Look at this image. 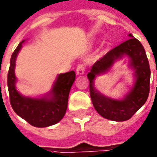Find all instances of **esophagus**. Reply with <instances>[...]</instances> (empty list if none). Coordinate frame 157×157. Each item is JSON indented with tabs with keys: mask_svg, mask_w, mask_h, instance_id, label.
<instances>
[{
	"mask_svg": "<svg viewBox=\"0 0 157 157\" xmlns=\"http://www.w3.org/2000/svg\"><path fill=\"white\" fill-rule=\"evenodd\" d=\"M85 72V65L81 63L76 67V74L77 75H83Z\"/></svg>",
	"mask_w": 157,
	"mask_h": 157,
	"instance_id": "obj_1",
	"label": "esophagus"
}]
</instances>
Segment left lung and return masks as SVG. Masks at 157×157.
<instances>
[{"label":"left lung","mask_w":157,"mask_h":157,"mask_svg":"<svg viewBox=\"0 0 157 157\" xmlns=\"http://www.w3.org/2000/svg\"><path fill=\"white\" fill-rule=\"evenodd\" d=\"M129 39L97 61L87 74L90 97L97 113L105 119L119 122L131 119L145 103L150 93V69L144 48L132 34H129ZM124 56L130 58L129 66L135 71V83L123 100H115L99 92L93 82L96 75L108 71L115 60Z\"/></svg>","instance_id":"8db88e82"}]
</instances>
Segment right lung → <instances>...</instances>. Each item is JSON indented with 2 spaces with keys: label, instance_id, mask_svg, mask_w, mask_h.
Segmentation results:
<instances>
[{
  "label": "right lung",
  "instance_id": "obj_1",
  "mask_svg": "<svg viewBox=\"0 0 157 157\" xmlns=\"http://www.w3.org/2000/svg\"><path fill=\"white\" fill-rule=\"evenodd\" d=\"M21 41L12 54L10 67L7 74V87L10 103L16 114L26 120L35 127H47L58 123L63 118L67 106L70 88L75 79V71L58 75L52 91L46 96L40 98L24 96L16 89L14 74L16 57L22 47Z\"/></svg>",
  "mask_w": 157,
  "mask_h": 157
}]
</instances>
